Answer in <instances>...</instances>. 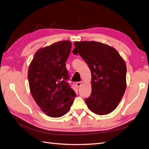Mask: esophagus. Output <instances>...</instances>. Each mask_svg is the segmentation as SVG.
I'll return each instance as SVG.
<instances>
[{
  "instance_id": "34e87169",
  "label": "esophagus",
  "mask_w": 149,
  "mask_h": 149,
  "mask_svg": "<svg viewBox=\"0 0 149 149\" xmlns=\"http://www.w3.org/2000/svg\"><path fill=\"white\" fill-rule=\"evenodd\" d=\"M81 83H82L81 81H80V82H76V86L77 87V88L80 87L81 85Z\"/></svg>"
}]
</instances>
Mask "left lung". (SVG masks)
I'll return each instance as SVG.
<instances>
[{"mask_svg":"<svg viewBox=\"0 0 149 149\" xmlns=\"http://www.w3.org/2000/svg\"><path fill=\"white\" fill-rule=\"evenodd\" d=\"M74 55H79L91 72L92 91L85 102L98 115L113 111L126 89L125 61L118 52L106 44L94 41L75 42Z\"/></svg>","mask_w":149,"mask_h":149,"instance_id":"left-lung-1","label":"left lung"}]
</instances>
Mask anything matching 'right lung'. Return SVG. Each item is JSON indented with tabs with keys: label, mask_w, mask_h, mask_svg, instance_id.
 <instances>
[{
	"label": "right lung",
	"mask_w": 149,
	"mask_h": 149,
	"mask_svg": "<svg viewBox=\"0 0 149 149\" xmlns=\"http://www.w3.org/2000/svg\"><path fill=\"white\" fill-rule=\"evenodd\" d=\"M71 43L60 41L35 53L28 71L30 90L42 111L52 118H60L70 109L76 93L67 80L66 61Z\"/></svg>",
	"instance_id": "obj_1"
}]
</instances>
